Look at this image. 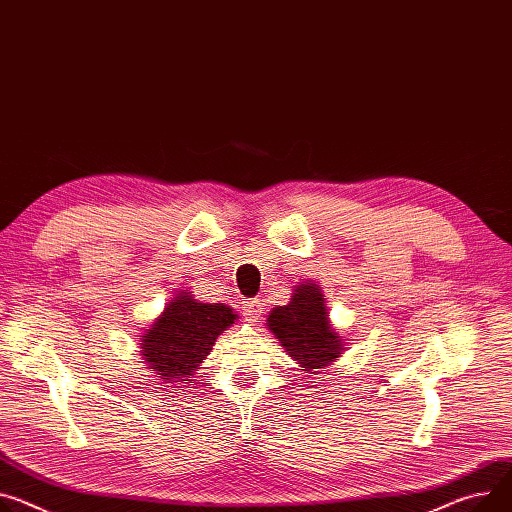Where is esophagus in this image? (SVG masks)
I'll return each instance as SVG.
<instances>
[{"mask_svg":"<svg viewBox=\"0 0 512 512\" xmlns=\"http://www.w3.org/2000/svg\"><path fill=\"white\" fill-rule=\"evenodd\" d=\"M264 309H266V307H264V299H260V297H254V299H246V301H244L246 318L252 320V322H256V320L262 318Z\"/></svg>","mask_w":512,"mask_h":512,"instance_id":"1","label":"esophagus"}]
</instances>
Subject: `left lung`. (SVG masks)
I'll return each mask as SVG.
<instances>
[{"instance_id":"left-lung-1","label":"left lung","mask_w":512,"mask_h":512,"mask_svg":"<svg viewBox=\"0 0 512 512\" xmlns=\"http://www.w3.org/2000/svg\"><path fill=\"white\" fill-rule=\"evenodd\" d=\"M301 371L324 369L342 355V336L332 330L324 293L318 285H297L289 305L274 307L266 320Z\"/></svg>"}]
</instances>
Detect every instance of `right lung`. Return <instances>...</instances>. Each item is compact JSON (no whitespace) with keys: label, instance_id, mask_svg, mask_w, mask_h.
Returning <instances> with one entry per match:
<instances>
[{"label":"right lung","instance_id":"add662e5","mask_svg":"<svg viewBox=\"0 0 512 512\" xmlns=\"http://www.w3.org/2000/svg\"><path fill=\"white\" fill-rule=\"evenodd\" d=\"M223 303H199L190 293H178L151 328L141 336L143 361L166 383L190 381L213 350L215 340L235 322Z\"/></svg>","mask_w":512,"mask_h":512}]
</instances>
